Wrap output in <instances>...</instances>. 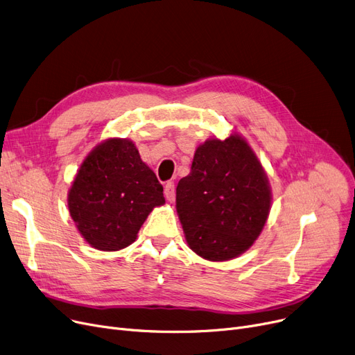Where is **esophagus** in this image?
<instances>
[{"label":"esophagus","instance_id":"obj_1","mask_svg":"<svg viewBox=\"0 0 355 355\" xmlns=\"http://www.w3.org/2000/svg\"><path fill=\"white\" fill-rule=\"evenodd\" d=\"M164 196L168 202L175 200V183L173 182H167L164 184Z\"/></svg>","mask_w":355,"mask_h":355}]
</instances>
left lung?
I'll return each instance as SVG.
<instances>
[{"label": "left lung", "mask_w": 355, "mask_h": 355, "mask_svg": "<svg viewBox=\"0 0 355 355\" xmlns=\"http://www.w3.org/2000/svg\"><path fill=\"white\" fill-rule=\"evenodd\" d=\"M270 205L264 168L235 132L200 144L191 173L176 188V211L188 245L209 261H227L247 251L263 231Z\"/></svg>", "instance_id": "left-lung-1"}]
</instances>
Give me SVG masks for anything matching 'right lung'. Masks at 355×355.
Returning <instances> with one entry per match:
<instances>
[{"instance_id": "1", "label": "right lung", "mask_w": 355, "mask_h": 355, "mask_svg": "<svg viewBox=\"0 0 355 355\" xmlns=\"http://www.w3.org/2000/svg\"><path fill=\"white\" fill-rule=\"evenodd\" d=\"M164 204L163 187L128 139L99 143L82 162L67 193V208L91 247H128L153 208Z\"/></svg>"}]
</instances>
